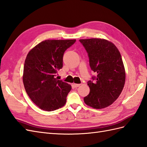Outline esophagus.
<instances>
[{
	"instance_id": "1",
	"label": "esophagus",
	"mask_w": 147,
	"mask_h": 147,
	"mask_svg": "<svg viewBox=\"0 0 147 147\" xmlns=\"http://www.w3.org/2000/svg\"><path fill=\"white\" fill-rule=\"evenodd\" d=\"M73 86H74V88H78V87H79V86H80V84H75V83H74Z\"/></svg>"
}]
</instances>
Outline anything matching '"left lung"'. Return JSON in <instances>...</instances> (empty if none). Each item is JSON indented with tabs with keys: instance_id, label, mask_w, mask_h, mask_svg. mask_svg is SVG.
<instances>
[{
	"instance_id": "left-lung-1",
	"label": "left lung",
	"mask_w": 147,
	"mask_h": 147,
	"mask_svg": "<svg viewBox=\"0 0 147 147\" xmlns=\"http://www.w3.org/2000/svg\"><path fill=\"white\" fill-rule=\"evenodd\" d=\"M91 70L96 76L88 82L89 94L84 97L86 105L94 109L109 106L121 94L125 81V71L119 50L114 43L100 38L82 39Z\"/></svg>"
}]
</instances>
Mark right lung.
<instances>
[{
  "instance_id": "1",
  "label": "right lung",
  "mask_w": 147,
  "mask_h": 147,
  "mask_svg": "<svg viewBox=\"0 0 147 147\" xmlns=\"http://www.w3.org/2000/svg\"><path fill=\"white\" fill-rule=\"evenodd\" d=\"M76 40H47L32 48L26 57L24 85L30 99L41 109L53 111L65 106L71 86L56 78L63 67L65 51Z\"/></svg>"
}]
</instances>
